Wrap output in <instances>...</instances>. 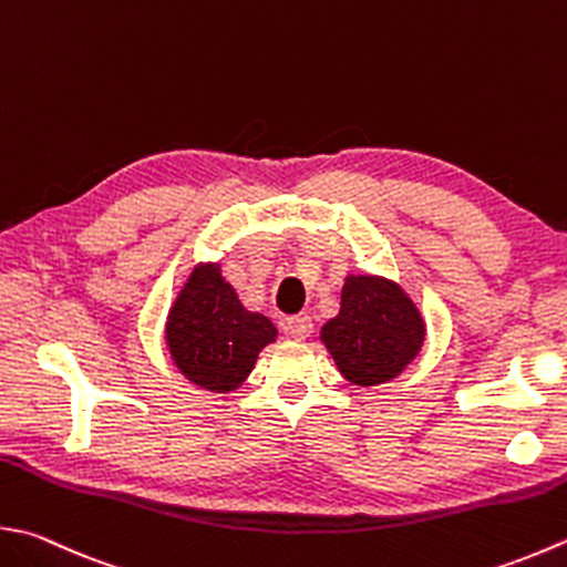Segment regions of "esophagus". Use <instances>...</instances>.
Returning a JSON list of instances; mask_svg holds the SVG:
<instances>
[{"label": "esophagus", "instance_id": "esophagus-1", "mask_svg": "<svg viewBox=\"0 0 567 567\" xmlns=\"http://www.w3.org/2000/svg\"><path fill=\"white\" fill-rule=\"evenodd\" d=\"M312 317L309 315H292L285 319V334L292 339H307L312 334Z\"/></svg>", "mask_w": 567, "mask_h": 567}]
</instances>
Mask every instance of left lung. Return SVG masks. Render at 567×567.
Masks as SVG:
<instances>
[{
    "label": "left lung",
    "instance_id": "1",
    "mask_svg": "<svg viewBox=\"0 0 567 567\" xmlns=\"http://www.w3.org/2000/svg\"><path fill=\"white\" fill-rule=\"evenodd\" d=\"M423 337V319L401 287L369 275L347 277L341 312L321 329L339 371L357 385L395 379Z\"/></svg>",
    "mask_w": 567,
    "mask_h": 567
}]
</instances>
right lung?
<instances>
[{"instance_id":"1","label":"right lung","mask_w":567,"mask_h":567,"mask_svg":"<svg viewBox=\"0 0 567 567\" xmlns=\"http://www.w3.org/2000/svg\"><path fill=\"white\" fill-rule=\"evenodd\" d=\"M275 337L272 321L248 312L216 265L192 275L166 321L174 363L188 381L208 391L238 388Z\"/></svg>"}]
</instances>
